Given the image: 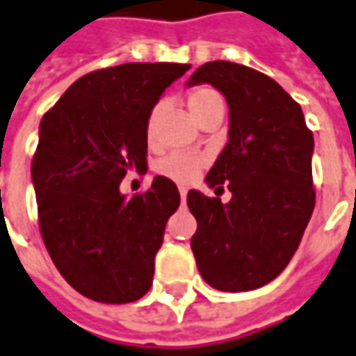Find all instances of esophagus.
<instances>
[{
	"label": "esophagus",
	"mask_w": 356,
	"mask_h": 356,
	"mask_svg": "<svg viewBox=\"0 0 356 356\" xmlns=\"http://www.w3.org/2000/svg\"><path fill=\"white\" fill-rule=\"evenodd\" d=\"M179 195H181V201L185 202V199H187V189L185 187H179Z\"/></svg>",
	"instance_id": "1"
}]
</instances>
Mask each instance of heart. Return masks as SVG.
Segmentation results:
<instances>
[{
  "instance_id": "1",
  "label": "heart",
  "mask_w": 356,
  "mask_h": 356,
  "mask_svg": "<svg viewBox=\"0 0 356 356\" xmlns=\"http://www.w3.org/2000/svg\"><path fill=\"white\" fill-rule=\"evenodd\" d=\"M187 106H189L193 118L201 124L202 120L215 112H225V100L211 86H197L187 92ZM157 114L159 106H154L145 120V138L152 143L155 138V126H157ZM207 165V159L202 155L183 154V152H173V154L161 157L155 163V171L161 177L177 181V183H187L191 179L199 175L202 167Z\"/></svg>"
}]
</instances>
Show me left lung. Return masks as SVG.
I'll use <instances>...</instances> for the list:
<instances>
[{"label": "left lung", "mask_w": 356, "mask_h": 356, "mask_svg": "<svg viewBox=\"0 0 356 356\" xmlns=\"http://www.w3.org/2000/svg\"><path fill=\"white\" fill-rule=\"evenodd\" d=\"M209 82L227 96L228 143L207 175L232 199L189 191L197 218L191 248L202 280L220 291H250L282 274L315 207L313 131L300 104L276 80L250 67L213 60L189 84Z\"/></svg>", "instance_id": "left-lung-1"}]
</instances>
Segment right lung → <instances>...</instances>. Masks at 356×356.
Segmentation results:
<instances>
[{"mask_svg":"<svg viewBox=\"0 0 356 356\" xmlns=\"http://www.w3.org/2000/svg\"><path fill=\"white\" fill-rule=\"evenodd\" d=\"M189 65L126 63L80 76L41 120L31 161L39 230L60 276L84 298L129 303L154 282L177 185L155 177L126 199V173L147 169L145 120Z\"/></svg>","mask_w":356,"mask_h":356,"instance_id":"add662e5","label":"right lung"}]
</instances>
